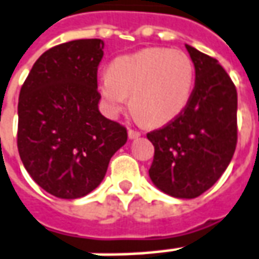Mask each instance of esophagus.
Segmentation results:
<instances>
[{"label": "esophagus", "mask_w": 259, "mask_h": 259, "mask_svg": "<svg viewBox=\"0 0 259 259\" xmlns=\"http://www.w3.org/2000/svg\"><path fill=\"white\" fill-rule=\"evenodd\" d=\"M127 133H129L130 139H137V137H140V135H142L139 130H135V129H129L127 130Z\"/></svg>", "instance_id": "34e87169"}]
</instances>
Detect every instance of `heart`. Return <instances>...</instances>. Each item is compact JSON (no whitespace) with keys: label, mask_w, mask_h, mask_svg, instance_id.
<instances>
[{"label":"heart","mask_w":259,"mask_h":259,"mask_svg":"<svg viewBox=\"0 0 259 259\" xmlns=\"http://www.w3.org/2000/svg\"><path fill=\"white\" fill-rule=\"evenodd\" d=\"M99 94L111 113L124 108L146 126H162L180 116L191 102L195 64L181 50L147 48L111 61L99 81Z\"/></svg>","instance_id":"b5f03b06"}]
</instances>
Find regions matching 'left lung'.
<instances>
[{"label":"left lung","instance_id":"left-lung-1","mask_svg":"<svg viewBox=\"0 0 259 259\" xmlns=\"http://www.w3.org/2000/svg\"><path fill=\"white\" fill-rule=\"evenodd\" d=\"M186 50L195 64L192 98L177 119L147 133L154 146L148 174L162 192L192 199L214 185L236 151L237 90L216 59Z\"/></svg>","mask_w":259,"mask_h":259}]
</instances>
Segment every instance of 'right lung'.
Listing matches in <instances>:
<instances>
[{"label": "right lung", "mask_w": 259, "mask_h": 259, "mask_svg": "<svg viewBox=\"0 0 259 259\" xmlns=\"http://www.w3.org/2000/svg\"><path fill=\"white\" fill-rule=\"evenodd\" d=\"M101 39L61 43L41 54L18 102V151L29 175L46 192L77 199L104 180L127 130L101 115Z\"/></svg>", "instance_id": "1"}]
</instances>
